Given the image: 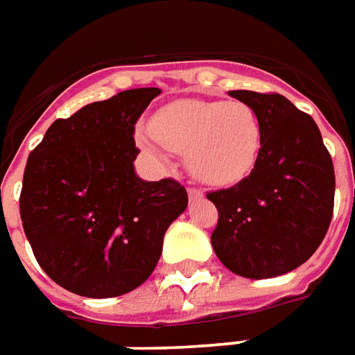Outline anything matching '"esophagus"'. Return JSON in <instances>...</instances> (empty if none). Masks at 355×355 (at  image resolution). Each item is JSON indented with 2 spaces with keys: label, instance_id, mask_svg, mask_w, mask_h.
I'll use <instances>...</instances> for the list:
<instances>
[{
  "label": "esophagus",
  "instance_id": "1",
  "mask_svg": "<svg viewBox=\"0 0 355 355\" xmlns=\"http://www.w3.org/2000/svg\"><path fill=\"white\" fill-rule=\"evenodd\" d=\"M202 196H204L202 190H198V188H188V198H190V200H200Z\"/></svg>",
  "mask_w": 355,
  "mask_h": 355
}]
</instances>
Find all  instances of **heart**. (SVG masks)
<instances>
[{
    "mask_svg": "<svg viewBox=\"0 0 355 355\" xmlns=\"http://www.w3.org/2000/svg\"><path fill=\"white\" fill-rule=\"evenodd\" d=\"M153 139L137 136V146L165 161V150L187 153L192 177L208 187H233L257 167L262 149V126L252 107L243 101L178 98L151 118Z\"/></svg>",
    "mask_w": 355,
    "mask_h": 355,
    "instance_id": "heart-1",
    "label": "heart"
}]
</instances>
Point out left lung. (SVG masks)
<instances>
[{
    "label": "left lung",
    "mask_w": 355,
    "mask_h": 355,
    "mask_svg": "<svg viewBox=\"0 0 355 355\" xmlns=\"http://www.w3.org/2000/svg\"><path fill=\"white\" fill-rule=\"evenodd\" d=\"M257 112L262 149L235 187L209 192L219 211L211 247L250 279L276 278L313 257L334 208V167L315 120L276 93L229 91Z\"/></svg>",
    "instance_id": "1"
}]
</instances>
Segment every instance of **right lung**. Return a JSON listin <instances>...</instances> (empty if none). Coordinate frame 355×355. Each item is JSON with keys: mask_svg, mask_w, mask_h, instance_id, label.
<instances>
[{"mask_svg": "<svg viewBox=\"0 0 355 355\" xmlns=\"http://www.w3.org/2000/svg\"><path fill=\"white\" fill-rule=\"evenodd\" d=\"M157 87L130 89L60 118L31 151L21 221L40 268L83 297H116L155 270L188 194L136 175L134 126Z\"/></svg>", "mask_w": 355, "mask_h": 355, "instance_id": "1", "label": "right lung"}]
</instances>
